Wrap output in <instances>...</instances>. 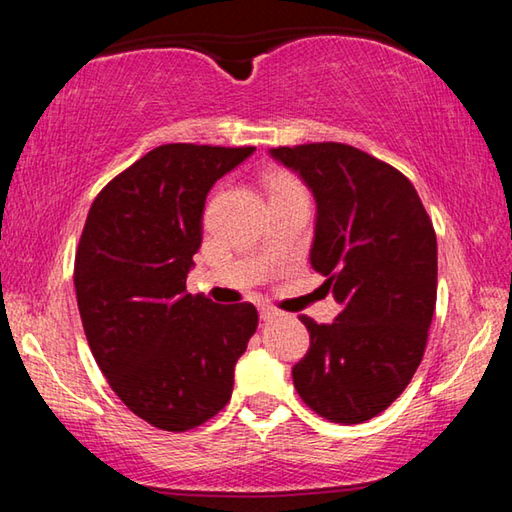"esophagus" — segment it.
Here are the masks:
<instances>
[{"mask_svg": "<svg viewBox=\"0 0 512 512\" xmlns=\"http://www.w3.org/2000/svg\"><path fill=\"white\" fill-rule=\"evenodd\" d=\"M277 316V311L273 307H259V318L262 320H271Z\"/></svg>", "mask_w": 512, "mask_h": 512, "instance_id": "34e87169", "label": "esophagus"}]
</instances>
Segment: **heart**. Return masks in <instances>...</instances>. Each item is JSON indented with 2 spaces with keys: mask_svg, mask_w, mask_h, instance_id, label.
<instances>
[{
  "mask_svg": "<svg viewBox=\"0 0 512 512\" xmlns=\"http://www.w3.org/2000/svg\"><path fill=\"white\" fill-rule=\"evenodd\" d=\"M266 189H268V196H277V194L293 192V189H302V187L298 180L291 176V173L273 171L266 176Z\"/></svg>",
  "mask_w": 512,
  "mask_h": 512,
  "instance_id": "obj_1",
  "label": "heart"
}]
</instances>
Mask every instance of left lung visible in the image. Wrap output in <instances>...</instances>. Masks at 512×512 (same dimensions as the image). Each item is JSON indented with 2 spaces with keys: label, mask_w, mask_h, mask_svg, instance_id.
Masks as SVG:
<instances>
[{
  "label": "left lung",
  "mask_w": 512,
  "mask_h": 512,
  "mask_svg": "<svg viewBox=\"0 0 512 512\" xmlns=\"http://www.w3.org/2000/svg\"><path fill=\"white\" fill-rule=\"evenodd\" d=\"M271 155L316 198L311 266L341 305L332 325L300 316L309 350L293 386L320 418L359 424L409 386L436 309V232L418 192L391 164L350 144L277 146Z\"/></svg>",
  "instance_id": "8db88e82"
}]
</instances>
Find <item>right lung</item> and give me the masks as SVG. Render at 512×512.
Instances as JSON below:
<instances>
[{
    "label": "right lung",
    "mask_w": 512,
    "mask_h": 512,
    "mask_svg": "<svg viewBox=\"0 0 512 512\" xmlns=\"http://www.w3.org/2000/svg\"><path fill=\"white\" fill-rule=\"evenodd\" d=\"M255 146L162 144L101 189L74 259L94 361L137 418L187 431L230 402L257 329L250 302L187 293L207 192Z\"/></svg>",
    "instance_id": "add662e5"
}]
</instances>
